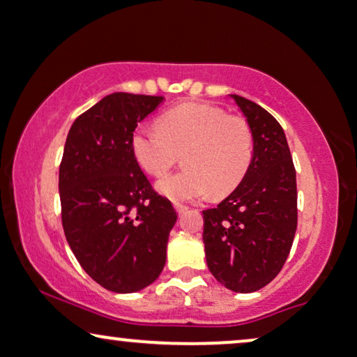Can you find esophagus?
I'll return each mask as SVG.
<instances>
[{"label": "esophagus", "instance_id": "obj_1", "mask_svg": "<svg viewBox=\"0 0 357 357\" xmlns=\"http://www.w3.org/2000/svg\"><path fill=\"white\" fill-rule=\"evenodd\" d=\"M175 210H177V213H178V215H183V213H187V210H188V206H185V205H182V203H175Z\"/></svg>", "mask_w": 357, "mask_h": 357}]
</instances>
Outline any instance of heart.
I'll return each mask as SVG.
<instances>
[{
    "instance_id": "1",
    "label": "heart",
    "mask_w": 357,
    "mask_h": 357,
    "mask_svg": "<svg viewBox=\"0 0 357 357\" xmlns=\"http://www.w3.org/2000/svg\"><path fill=\"white\" fill-rule=\"evenodd\" d=\"M131 151L139 167L162 177L177 164L183 170L157 183L172 202H193L211 195L223 198L246 177L254 157V136L246 119L231 116L208 103H183L165 111L157 129L137 128Z\"/></svg>"
}]
</instances>
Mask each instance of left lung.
Listing matches in <instances>:
<instances>
[{
	"mask_svg": "<svg viewBox=\"0 0 357 357\" xmlns=\"http://www.w3.org/2000/svg\"><path fill=\"white\" fill-rule=\"evenodd\" d=\"M254 136L246 177L216 208L203 210L208 269L226 289L251 294L279 274L297 229V177L285 132L262 106L231 95Z\"/></svg>",
	"mask_w": 357,
	"mask_h": 357,
	"instance_id": "8db88e82",
	"label": "left lung"
}]
</instances>
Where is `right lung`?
I'll list each match as a JSON object with an SVG mask.
<instances>
[{
    "label": "right lung",
    "mask_w": 357,
    "mask_h": 357,
    "mask_svg": "<svg viewBox=\"0 0 357 357\" xmlns=\"http://www.w3.org/2000/svg\"><path fill=\"white\" fill-rule=\"evenodd\" d=\"M164 96L111 93L68 131L59 169L62 226L83 271L106 290L132 294L160 275L172 203L134 159L131 136Z\"/></svg>",
    "instance_id": "right-lung-1"
}]
</instances>
